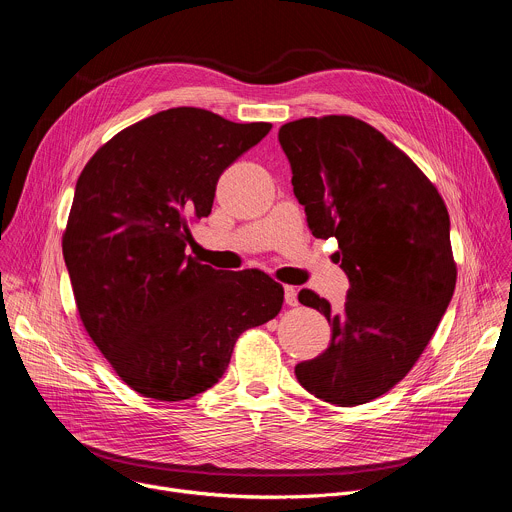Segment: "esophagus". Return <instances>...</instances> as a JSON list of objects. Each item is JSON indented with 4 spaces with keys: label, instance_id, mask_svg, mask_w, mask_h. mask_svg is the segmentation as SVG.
Segmentation results:
<instances>
[{
    "label": "esophagus",
    "instance_id": "esophagus-1",
    "mask_svg": "<svg viewBox=\"0 0 512 512\" xmlns=\"http://www.w3.org/2000/svg\"><path fill=\"white\" fill-rule=\"evenodd\" d=\"M285 304L287 306H298L300 302H298V291H296V287H291V285H285Z\"/></svg>",
    "mask_w": 512,
    "mask_h": 512
}]
</instances>
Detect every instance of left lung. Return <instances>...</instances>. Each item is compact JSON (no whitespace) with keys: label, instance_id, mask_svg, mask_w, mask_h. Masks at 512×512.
<instances>
[{"label":"left lung","instance_id":"obj_1","mask_svg":"<svg viewBox=\"0 0 512 512\" xmlns=\"http://www.w3.org/2000/svg\"><path fill=\"white\" fill-rule=\"evenodd\" d=\"M294 194L316 239H338L350 287L340 312L302 289L326 316L328 348L296 367L318 399L352 407L393 389L450 306L456 263L448 208L425 174L375 127L348 115L281 125Z\"/></svg>","mask_w":512,"mask_h":512}]
</instances>
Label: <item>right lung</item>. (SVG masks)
<instances>
[{
  "instance_id": "add662e5",
  "label": "right lung",
  "mask_w": 512,
  "mask_h": 512,
  "mask_svg": "<svg viewBox=\"0 0 512 512\" xmlns=\"http://www.w3.org/2000/svg\"><path fill=\"white\" fill-rule=\"evenodd\" d=\"M271 129L176 107L109 139L75 188L62 237L81 320L133 391L184 401L229 367L237 338L275 318L283 287L186 255L221 174Z\"/></svg>"
}]
</instances>
